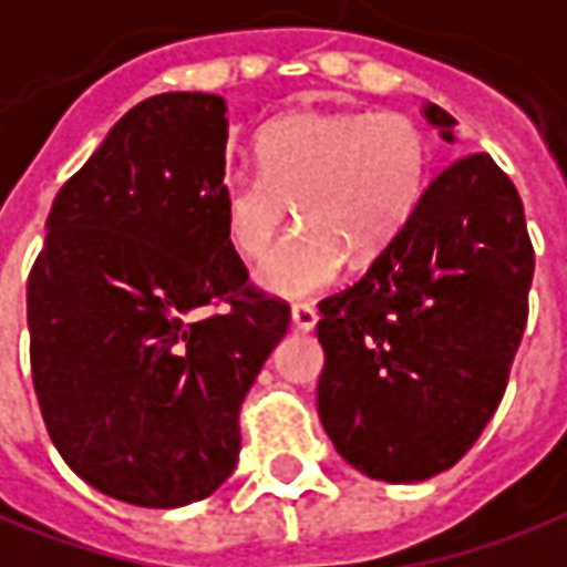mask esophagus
Wrapping results in <instances>:
<instances>
[{"label": "esophagus", "mask_w": 567, "mask_h": 567, "mask_svg": "<svg viewBox=\"0 0 567 567\" xmlns=\"http://www.w3.org/2000/svg\"><path fill=\"white\" fill-rule=\"evenodd\" d=\"M319 322V312L312 310L310 303H295L291 307V324H295L297 331H312Z\"/></svg>", "instance_id": "obj_1"}]
</instances>
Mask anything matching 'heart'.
Segmentation results:
<instances>
[{
  "mask_svg": "<svg viewBox=\"0 0 567 567\" xmlns=\"http://www.w3.org/2000/svg\"><path fill=\"white\" fill-rule=\"evenodd\" d=\"M433 146L405 113H319L272 118L257 134V168H229L217 215L229 248L260 260L291 217L300 229L272 251L255 282L282 300L322 295L343 279L347 257L368 264L417 208Z\"/></svg>",
  "mask_w": 567,
  "mask_h": 567,
  "instance_id": "1",
  "label": "heart"
}]
</instances>
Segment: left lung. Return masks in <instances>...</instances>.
I'll return each mask as SVG.
<instances>
[{"label": "left lung", "instance_id": "obj_1", "mask_svg": "<svg viewBox=\"0 0 567 567\" xmlns=\"http://www.w3.org/2000/svg\"><path fill=\"white\" fill-rule=\"evenodd\" d=\"M421 113L457 141L442 106ZM532 276L513 181L488 153L451 162L365 276L319 303V421L352 470L423 482L473 449L504 399Z\"/></svg>", "mask_w": 567, "mask_h": 567}]
</instances>
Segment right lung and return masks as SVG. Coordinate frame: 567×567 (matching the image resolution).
Listing matches in <instances>:
<instances>
[{"label": "right lung", "mask_w": 567, "mask_h": 567, "mask_svg": "<svg viewBox=\"0 0 567 567\" xmlns=\"http://www.w3.org/2000/svg\"><path fill=\"white\" fill-rule=\"evenodd\" d=\"M227 132L220 94L132 106L54 196L27 282L51 442L122 504L187 506L233 476L239 405L288 331L220 227Z\"/></svg>", "instance_id": "right-lung-1"}]
</instances>
